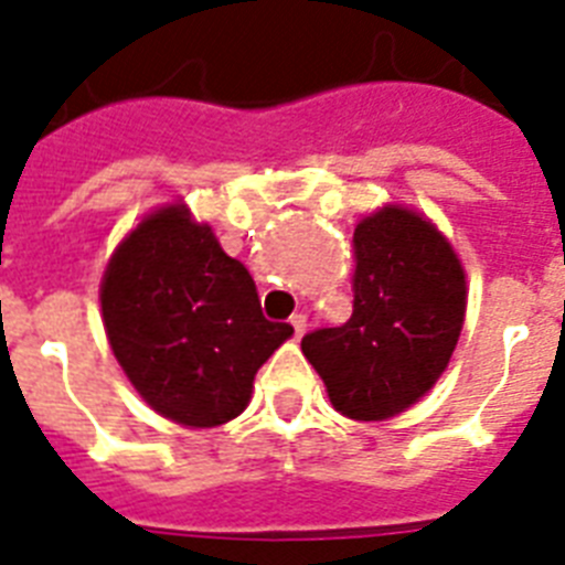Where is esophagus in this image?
<instances>
[{
	"label": "esophagus",
	"instance_id": "34e87169",
	"mask_svg": "<svg viewBox=\"0 0 565 565\" xmlns=\"http://www.w3.org/2000/svg\"><path fill=\"white\" fill-rule=\"evenodd\" d=\"M292 331H296V337H305V331H308V317L305 313H296V317L290 319Z\"/></svg>",
	"mask_w": 565,
	"mask_h": 565
}]
</instances>
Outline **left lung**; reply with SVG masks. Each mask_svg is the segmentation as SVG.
<instances>
[{
    "label": "left lung",
    "instance_id": "obj_1",
    "mask_svg": "<svg viewBox=\"0 0 565 565\" xmlns=\"http://www.w3.org/2000/svg\"><path fill=\"white\" fill-rule=\"evenodd\" d=\"M352 290V319L305 334L301 352L343 416L390 419L451 361L466 313L463 266L425 216L386 204L354 228Z\"/></svg>",
    "mask_w": 565,
    "mask_h": 565
}]
</instances>
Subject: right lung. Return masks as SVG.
<instances>
[{
	"instance_id": "add662e5",
	"label": "right lung",
	"mask_w": 565,
	"mask_h": 565,
	"mask_svg": "<svg viewBox=\"0 0 565 565\" xmlns=\"http://www.w3.org/2000/svg\"><path fill=\"white\" fill-rule=\"evenodd\" d=\"M110 349L143 402L190 428L246 411L257 370L292 334L269 322L252 275L184 204L149 213L102 278Z\"/></svg>"
}]
</instances>
